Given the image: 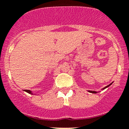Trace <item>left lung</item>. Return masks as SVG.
<instances>
[{
	"instance_id": "8db88e82",
	"label": "left lung",
	"mask_w": 129,
	"mask_h": 129,
	"mask_svg": "<svg viewBox=\"0 0 129 129\" xmlns=\"http://www.w3.org/2000/svg\"><path fill=\"white\" fill-rule=\"evenodd\" d=\"M111 85V84H109V85H108V86H106V87H104V88H103V89H105V88H106L107 87H108V86H110ZM88 92H91V93H97V92H95V91H88Z\"/></svg>"
}]
</instances>
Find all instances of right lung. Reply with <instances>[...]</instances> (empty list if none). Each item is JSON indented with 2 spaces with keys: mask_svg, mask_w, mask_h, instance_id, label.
<instances>
[{
  "mask_svg": "<svg viewBox=\"0 0 129 129\" xmlns=\"http://www.w3.org/2000/svg\"><path fill=\"white\" fill-rule=\"evenodd\" d=\"M24 91H25V92H27V93H30V94H32V92H31L30 90H24Z\"/></svg>",
  "mask_w": 129,
  "mask_h": 129,
  "instance_id": "1",
  "label": "right lung"
}]
</instances>
